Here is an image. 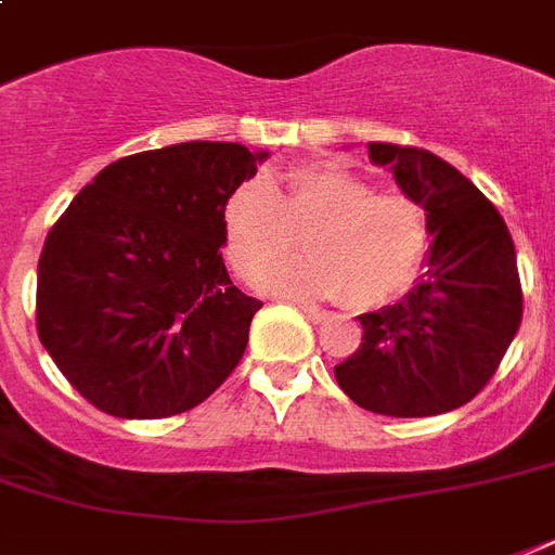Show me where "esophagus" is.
Returning <instances> with one entry per match:
<instances>
[{
  "instance_id": "obj_1",
  "label": "esophagus",
  "mask_w": 555,
  "mask_h": 555,
  "mask_svg": "<svg viewBox=\"0 0 555 555\" xmlns=\"http://www.w3.org/2000/svg\"><path fill=\"white\" fill-rule=\"evenodd\" d=\"M299 311L308 317L311 322H325L328 320V311H322V308H317V305H299Z\"/></svg>"
}]
</instances>
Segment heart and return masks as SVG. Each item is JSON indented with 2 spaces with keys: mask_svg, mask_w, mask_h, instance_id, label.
I'll list each match as a JSON object with an SVG mask.
<instances>
[{
  "mask_svg": "<svg viewBox=\"0 0 555 555\" xmlns=\"http://www.w3.org/2000/svg\"><path fill=\"white\" fill-rule=\"evenodd\" d=\"M221 221L227 256L247 279L298 249L306 235L312 256L269 267L261 291L343 299L357 311L403 294L429 247L421 201L400 190H374L339 164L291 169L279 190L264 178L244 181L224 201Z\"/></svg>",
  "mask_w": 555,
  "mask_h": 555,
  "instance_id": "1",
  "label": "heart"
}]
</instances>
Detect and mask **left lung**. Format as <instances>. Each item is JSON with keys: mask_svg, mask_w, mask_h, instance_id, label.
Returning <instances> with one entry per match:
<instances>
[{"mask_svg": "<svg viewBox=\"0 0 555 555\" xmlns=\"http://www.w3.org/2000/svg\"><path fill=\"white\" fill-rule=\"evenodd\" d=\"M369 158L426 209L429 270L403 302L360 317L363 343L334 374L374 414L452 412L490 383L521 325L513 235L483 192L438 155L369 143Z\"/></svg>", "mask_w": 555, "mask_h": 555, "instance_id": "obj_1", "label": "left lung"}]
</instances>
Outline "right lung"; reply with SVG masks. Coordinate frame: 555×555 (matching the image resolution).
<instances>
[{"label":"right lung","mask_w":555,"mask_h":555,"mask_svg":"<svg viewBox=\"0 0 555 555\" xmlns=\"http://www.w3.org/2000/svg\"><path fill=\"white\" fill-rule=\"evenodd\" d=\"M264 158L216 141L138 152L56 218L37 268V334L100 412L172 417L233 374L261 302L227 273L221 212Z\"/></svg>","instance_id":"obj_1"}]
</instances>
